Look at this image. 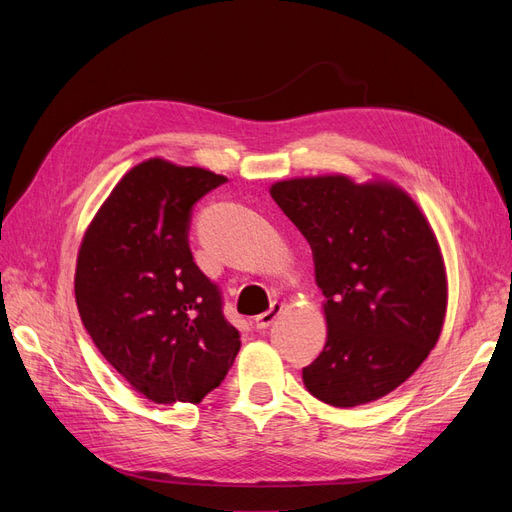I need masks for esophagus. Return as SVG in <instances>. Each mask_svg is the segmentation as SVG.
Instances as JSON below:
<instances>
[{"instance_id": "34e87169", "label": "esophagus", "mask_w": 512, "mask_h": 512, "mask_svg": "<svg viewBox=\"0 0 512 512\" xmlns=\"http://www.w3.org/2000/svg\"><path fill=\"white\" fill-rule=\"evenodd\" d=\"M282 309H284V305H282V303L273 301V303H271V307L267 309V312H262L260 316H256V318H254L256 329H269L271 324L277 320V316L282 314Z\"/></svg>"}]
</instances>
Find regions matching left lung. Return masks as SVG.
<instances>
[{
    "label": "left lung",
    "instance_id": "obj_1",
    "mask_svg": "<svg viewBox=\"0 0 512 512\" xmlns=\"http://www.w3.org/2000/svg\"><path fill=\"white\" fill-rule=\"evenodd\" d=\"M271 196L314 254L327 344L303 367L307 391L335 408L395 391L438 344L446 271L436 235L393 183L344 175L288 179Z\"/></svg>",
    "mask_w": 512,
    "mask_h": 512
}]
</instances>
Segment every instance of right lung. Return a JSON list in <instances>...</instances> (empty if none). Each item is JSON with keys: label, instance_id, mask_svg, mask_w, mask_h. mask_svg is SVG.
<instances>
[{"label": "right lung", "instance_id": "obj_1", "mask_svg": "<svg viewBox=\"0 0 512 512\" xmlns=\"http://www.w3.org/2000/svg\"><path fill=\"white\" fill-rule=\"evenodd\" d=\"M228 179L151 158L115 185L89 224L74 294L96 348L156 404H198L241 348L218 284L198 269L192 207Z\"/></svg>", "mask_w": 512, "mask_h": 512}]
</instances>
